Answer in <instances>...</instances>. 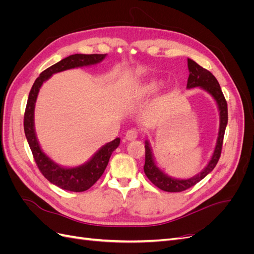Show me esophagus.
<instances>
[{"label":"esophagus","mask_w":254,"mask_h":254,"mask_svg":"<svg viewBox=\"0 0 254 254\" xmlns=\"http://www.w3.org/2000/svg\"><path fill=\"white\" fill-rule=\"evenodd\" d=\"M136 137H137V130L134 128L128 130V131L126 132V135H125V139L127 141H133L136 139Z\"/></svg>","instance_id":"obj_1"}]
</instances>
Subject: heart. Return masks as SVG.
Listing matches in <instances>:
<instances>
[{
	"instance_id": "1",
	"label": "heart",
	"mask_w": 254,
	"mask_h": 254,
	"mask_svg": "<svg viewBox=\"0 0 254 254\" xmlns=\"http://www.w3.org/2000/svg\"><path fill=\"white\" fill-rule=\"evenodd\" d=\"M161 84H162V80L159 78H146L131 90V95L136 99L147 98L153 93H156V91L161 87Z\"/></svg>"
}]
</instances>
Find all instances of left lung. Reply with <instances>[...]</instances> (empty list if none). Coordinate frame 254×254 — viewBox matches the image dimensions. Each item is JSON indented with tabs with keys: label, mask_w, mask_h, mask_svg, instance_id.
Wrapping results in <instances>:
<instances>
[{
	"label": "left lung",
	"mask_w": 254,
	"mask_h": 254,
	"mask_svg": "<svg viewBox=\"0 0 254 254\" xmlns=\"http://www.w3.org/2000/svg\"><path fill=\"white\" fill-rule=\"evenodd\" d=\"M188 66L190 75L187 88H201L214 98L219 111V130L216 145H215L213 155L211 160L209 161V163H207V165L200 173L190 177L189 179L173 178V177L165 174L162 170H160L156 163L155 158H153L148 140L145 141L144 173L157 188L165 191H171V193L182 191L194 187L196 183L201 181L207 174H210L214 170V167L216 166L220 158L222 141H224L225 130L228 124V106L217 79L215 78V76L211 72L205 70V68H203L202 66L196 64L194 60H191L190 58H188Z\"/></svg>",
	"instance_id": "obj_1"
}]
</instances>
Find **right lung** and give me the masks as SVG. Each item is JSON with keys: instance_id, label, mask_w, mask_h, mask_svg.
Here are the masks:
<instances>
[{"instance_id": "right-lung-1", "label": "right lung", "mask_w": 254, "mask_h": 254, "mask_svg": "<svg viewBox=\"0 0 254 254\" xmlns=\"http://www.w3.org/2000/svg\"><path fill=\"white\" fill-rule=\"evenodd\" d=\"M105 57L106 54H91V55L75 54V55L68 56L44 70L35 80L32 90L29 92L24 114V132L30 150L33 152L38 168L45 178L56 187L65 190L84 191L93 186L104 174L112 152L119 147L121 139L117 137L102 146L84 164L76 167L58 165L43 152L36 135L34 115L38 93L43 82L47 81L53 74L70 70V68L94 65L102 63Z\"/></svg>"}]
</instances>
